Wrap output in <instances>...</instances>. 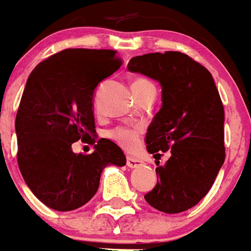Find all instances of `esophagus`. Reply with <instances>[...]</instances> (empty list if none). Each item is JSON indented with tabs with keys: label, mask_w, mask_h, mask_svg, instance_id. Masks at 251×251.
I'll return each instance as SVG.
<instances>
[{
	"label": "esophagus",
	"mask_w": 251,
	"mask_h": 251,
	"mask_svg": "<svg viewBox=\"0 0 251 251\" xmlns=\"http://www.w3.org/2000/svg\"><path fill=\"white\" fill-rule=\"evenodd\" d=\"M127 166L131 169L140 168V166H143V162H142L140 159H138V158L127 157Z\"/></svg>",
	"instance_id": "obj_1"
}]
</instances>
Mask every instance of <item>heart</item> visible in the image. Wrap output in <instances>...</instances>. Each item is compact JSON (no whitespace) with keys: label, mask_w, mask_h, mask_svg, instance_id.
I'll use <instances>...</instances> for the list:
<instances>
[{"label":"heart","mask_w":251,"mask_h":251,"mask_svg":"<svg viewBox=\"0 0 251 251\" xmlns=\"http://www.w3.org/2000/svg\"><path fill=\"white\" fill-rule=\"evenodd\" d=\"M151 86V82H149L145 78H136L132 82V90L134 94L139 93L143 89ZM140 134L142 129L140 127H135V126H119L115 128L109 129L106 132V136L112 139L116 145H119L122 149L127 151L135 150L140 142Z\"/></svg>","instance_id":"heart-1"}]
</instances>
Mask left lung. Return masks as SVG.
<instances>
[{
    "instance_id": "1",
    "label": "left lung",
    "mask_w": 251,
    "mask_h": 251,
    "mask_svg": "<svg viewBox=\"0 0 251 251\" xmlns=\"http://www.w3.org/2000/svg\"><path fill=\"white\" fill-rule=\"evenodd\" d=\"M127 67L162 86V108L146 143L154 157L170 150V158L157 165L158 182L146 201L161 212H184L209 192L225 162V108L218 88L204 66L178 51L135 56Z\"/></svg>"
}]
</instances>
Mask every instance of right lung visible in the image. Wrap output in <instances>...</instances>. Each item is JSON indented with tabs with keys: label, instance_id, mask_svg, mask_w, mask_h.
<instances>
[{
	"label": "right lung",
	"instance_id": "right-lung-1",
	"mask_svg": "<svg viewBox=\"0 0 251 251\" xmlns=\"http://www.w3.org/2000/svg\"><path fill=\"white\" fill-rule=\"evenodd\" d=\"M113 50L67 49L32 70L16 115L17 163L32 193L55 211H73L96 195L108 165L124 166L126 155L101 138L92 154H74L71 145L94 144L93 94L119 70Z\"/></svg>",
	"mask_w": 251,
	"mask_h": 251
}]
</instances>
